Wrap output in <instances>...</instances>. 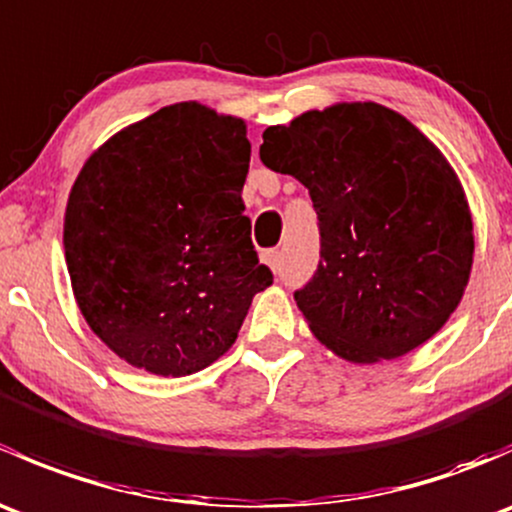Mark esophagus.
I'll list each match as a JSON object with an SVG mask.
<instances>
[{"instance_id":"obj_1","label":"esophagus","mask_w":512,"mask_h":512,"mask_svg":"<svg viewBox=\"0 0 512 512\" xmlns=\"http://www.w3.org/2000/svg\"><path fill=\"white\" fill-rule=\"evenodd\" d=\"M280 260H282L280 250H265V252H262V262H265V265L270 267L272 272L280 270Z\"/></svg>"}]
</instances>
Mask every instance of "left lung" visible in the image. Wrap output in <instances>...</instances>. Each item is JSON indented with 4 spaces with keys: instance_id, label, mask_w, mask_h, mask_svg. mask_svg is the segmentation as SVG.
Instances as JSON below:
<instances>
[{
    "instance_id": "8db88e82",
    "label": "left lung",
    "mask_w": 512,
    "mask_h": 512,
    "mask_svg": "<svg viewBox=\"0 0 512 512\" xmlns=\"http://www.w3.org/2000/svg\"><path fill=\"white\" fill-rule=\"evenodd\" d=\"M260 160L309 190L319 265L294 292L314 337L342 359H399L463 297L473 220L443 153L381 103H337L262 133Z\"/></svg>"
}]
</instances>
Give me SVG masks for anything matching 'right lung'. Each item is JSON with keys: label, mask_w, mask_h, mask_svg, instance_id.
<instances>
[{"label": "right lung", "mask_w": 512, "mask_h": 512, "mask_svg": "<svg viewBox=\"0 0 512 512\" xmlns=\"http://www.w3.org/2000/svg\"><path fill=\"white\" fill-rule=\"evenodd\" d=\"M247 168L245 121L195 101L123 128L81 168L64 218L71 287L96 337L131 366L205 369L272 285L242 203Z\"/></svg>", "instance_id": "obj_1"}]
</instances>
